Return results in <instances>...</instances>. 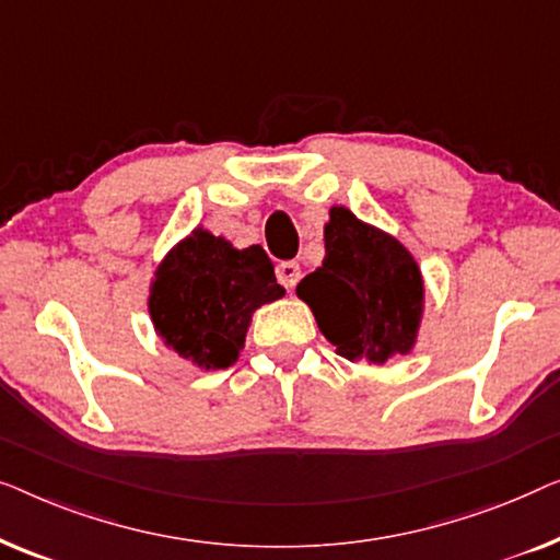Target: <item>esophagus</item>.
Instances as JSON below:
<instances>
[{"label":"esophagus","instance_id":"obj_1","mask_svg":"<svg viewBox=\"0 0 560 560\" xmlns=\"http://www.w3.org/2000/svg\"><path fill=\"white\" fill-rule=\"evenodd\" d=\"M277 279L287 289H294L296 283H299V279H302V266H299L296 261H281L277 266Z\"/></svg>","mask_w":560,"mask_h":560}]
</instances>
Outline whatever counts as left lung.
I'll return each mask as SVG.
<instances>
[{"mask_svg": "<svg viewBox=\"0 0 560 560\" xmlns=\"http://www.w3.org/2000/svg\"><path fill=\"white\" fill-rule=\"evenodd\" d=\"M325 261L299 281L337 355L385 362L413 348L423 310V279L413 256L348 208L329 210Z\"/></svg>", "mask_w": 560, "mask_h": 560, "instance_id": "obj_1", "label": "left lung"}]
</instances>
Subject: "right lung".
Masks as SVG:
<instances>
[{"label": "right lung", "mask_w": 560, "mask_h": 560, "mask_svg": "<svg viewBox=\"0 0 560 560\" xmlns=\"http://www.w3.org/2000/svg\"><path fill=\"white\" fill-rule=\"evenodd\" d=\"M281 296L261 246L238 250L198 228L156 269L149 314L179 358L223 370L238 360L250 314Z\"/></svg>", "instance_id": "right-lung-1"}]
</instances>
